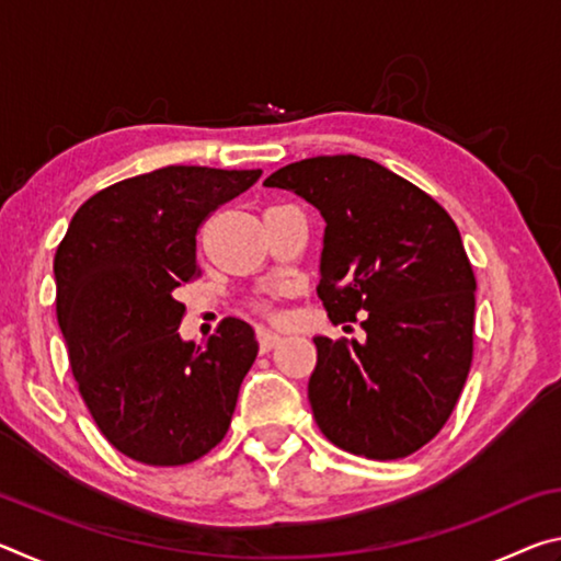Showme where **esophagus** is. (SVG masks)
<instances>
[{"label": "esophagus", "instance_id": "obj_1", "mask_svg": "<svg viewBox=\"0 0 561 561\" xmlns=\"http://www.w3.org/2000/svg\"><path fill=\"white\" fill-rule=\"evenodd\" d=\"M257 341H260L262 354H267V351H272L274 346L279 344L282 336L274 334V331H267V329H257Z\"/></svg>", "mask_w": 561, "mask_h": 561}]
</instances>
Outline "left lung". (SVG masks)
I'll return each instance as SVG.
<instances>
[{"mask_svg": "<svg viewBox=\"0 0 561 561\" xmlns=\"http://www.w3.org/2000/svg\"><path fill=\"white\" fill-rule=\"evenodd\" d=\"M327 222L317 294L366 341L314 336L309 403L341 450L396 460L438 435L472 360L474 274L458 227L401 175L358 156H319L264 180Z\"/></svg>", "mask_w": 561, "mask_h": 561, "instance_id": "left-lung-1", "label": "left lung"}]
</instances>
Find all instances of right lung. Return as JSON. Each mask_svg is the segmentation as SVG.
<instances>
[{
    "label": "right lung",
    "mask_w": 561,
    "mask_h": 561,
    "mask_svg": "<svg viewBox=\"0 0 561 561\" xmlns=\"http://www.w3.org/2000/svg\"><path fill=\"white\" fill-rule=\"evenodd\" d=\"M262 170L168 165L101 190L56 250V317L79 391L113 448L146 465H185L230 428L254 329L227 317L195 346L178 334L175 289L201 274L197 227Z\"/></svg>",
    "instance_id": "right-lung-1"
}]
</instances>
